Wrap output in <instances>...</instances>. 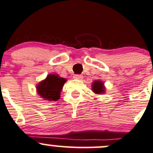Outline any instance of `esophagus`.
Here are the masks:
<instances>
[{"instance_id": "esophagus-1", "label": "esophagus", "mask_w": 153, "mask_h": 153, "mask_svg": "<svg viewBox=\"0 0 153 153\" xmlns=\"http://www.w3.org/2000/svg\"><path fill=\"white\" fill-rule=\"evenodd\" d=\"M74 79H79V80H81L83 79V76L82 75H78V74H76L74 76Z\"/></svg>"}]
</instances>
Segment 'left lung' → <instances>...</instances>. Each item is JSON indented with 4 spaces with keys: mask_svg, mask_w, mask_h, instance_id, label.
I'll return each mask as SVG.
<instances>
[{
    "mask_svg": "<svg viewBox=\"0 0 153 153\" xmlns=\"http://www.w3.org/2000/svg\"><path fill=\"white\" fill-rule=\"evenodd\" d=\"M92 91L97 95H102L106 92V87L101 80H95L92 83Z\"/></svg>",
    "mask_w": 153,
    "mask_h": 153,
    "instance_id": "left-lung-1",
    "label": "left lung"
}]
</instances>
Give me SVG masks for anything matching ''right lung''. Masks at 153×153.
<instances>
[{
    "label": "right lung",
    "instance_id": "1",
    "mask_svg": "<svg viewBox=\"0 0 153 153\" xmlns=\"http://www.w3.org/2000/svg\"><path fill=\"white\" fill-rule=\"evenodd\" d=\"M67 79L60 77L57 74H48L44 80L36 85V92L45 101H55L60 97L63 87Z\"/></svg>",
    "mask_w": 153,
    "mask_h": 153
}]
</instances>
